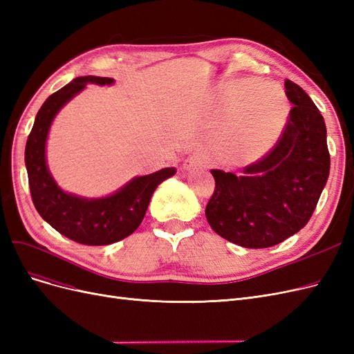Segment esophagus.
<instances>
[{
  "label": "esophagus",
  "mask_w": 354,
  "mask_h": 354,
  "mask_svg": "<svg viewBox=\"0 0 354 354\" xmlns=\"http://www.w3.org/2000/svg\"><path fill=\"white\" fill-rule=\"evenodd\" d=\"M199 167H205V162H203V159L199 156H190L183 162L185 169H195Z\"/></svg>",
  "instance_id": "1"
}]
</instances>
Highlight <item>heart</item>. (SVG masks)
Returning <instances> with one entry per match:
<instances>
[{"mask_svg":"<svg viewBox=\"0 0 354 354\" xmlns=\"http://www.w3.org/2000/svg\"><path fill=\"white\" fill-rule=\"evenodd\" d=\"M267 84V82H266ZM259 88L252 95H241L220 130L226 156L236 164H251L264 158L279 140L288 121L289 104L283 90Z\"/></svg>","mask_w":354,"mask_h":354,"instance_id":"1","label":"heart"}]
</instances>
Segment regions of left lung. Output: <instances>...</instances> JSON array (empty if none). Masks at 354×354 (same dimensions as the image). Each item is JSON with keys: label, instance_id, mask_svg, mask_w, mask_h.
<instances>
[{"label": "left lung", "instance_id": "obj_1", "mask_svg": "<svg viewBox=\"0 0 354 354\" xmlns=\"http://www.w3.org/2000/svg\"><path fill=\"white\" fill-rule=\"evenodd\" d=\"M285 88L294 106L273 151L241 176L211 169L216 190L207 220L221 238L243 248H269L301 230L328 181L324 116L299 85L286 80Z\"/></svg>", "mask_w": 354, "mask_h": 354}]
</instances>
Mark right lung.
I'll return each mask as SVG.
<instances>
[{"instance_id": "obj_1", "label": "right lung", "mask_w": 354, "mask_h": 354, "mask_svg": "<svg viewBox=\"0 0 354 354\" xmlns=\"http://www.w3.org/2000/svg\"><path fill=\"white\" fill-rule=\"evenodd\" d=\"M112 78L80 77L51 94L37 113L25 147L30 196L39 216L63 236L82 245H111L140 226L156 187L176 174V168L134 177L121 189L103 198H84L63 190L51 176L46 147L56 115L87 84L112 85Z\"/></svg>"}]
</instances>
